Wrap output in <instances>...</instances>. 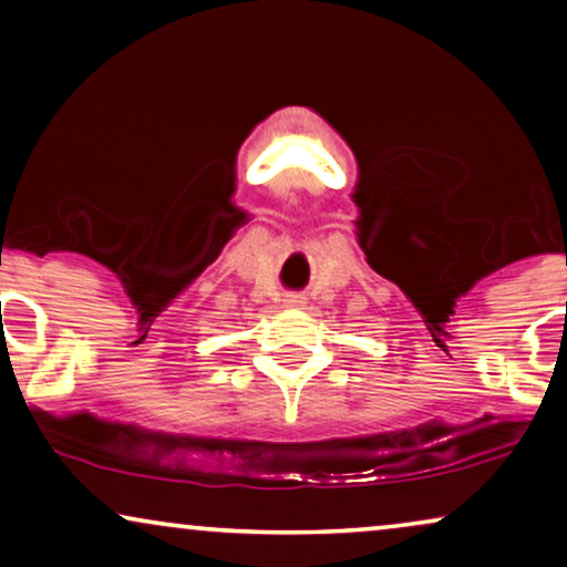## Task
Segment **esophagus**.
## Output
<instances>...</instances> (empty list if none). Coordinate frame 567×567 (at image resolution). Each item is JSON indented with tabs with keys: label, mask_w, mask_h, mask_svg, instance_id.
Here are the masks:
<instances>
[{
	"label": "esophagus",
	"mask_w": 567,
	"mask_h": 567,
	"mask_svg": "<svg viewBox=\"0 0 567 567\" xmlns=\"http://www.w3.org/2000/svg\"><path fill=\"white\" fill-rule=\"evenodd\" d=\"M307 305V299L301 297V293H289V297H286V307H291V309H301Z\"/></svg>",
	"instance_id": "esophagus-1"
}]
</instances>
